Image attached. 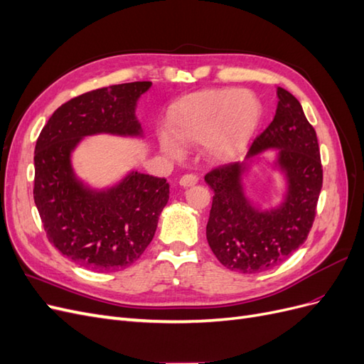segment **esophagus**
Wrapping results in <instances>:
<instances>
[{"mask_svg": "<svg viewBox=\"0 0 364 364\" xmlns=\"http://www.w3.org/2000/svg\"><path fill=\"white\" fill-rule=\"evenodd\" d=\"M197 181H199V178H197L196 174H185V176H182V178H181L179 183L182 186H193V185L197 183Z\"/></svg>", "mask_w": 364, "mask_h": 364, "instance_id": "obj_1", "label": "esophagus"}]
</instances>
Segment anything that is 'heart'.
Listing matches in <instances>:
<instances>
[{"label": "heart", "mask_w": 364, "mask_h": 364, "mask_svg": "<svg viewBox=\"0 0 364 364\" xmlns=\"http://www.w3.org/2000/svg\"><path fill=\"white\" fill-rule=\"evenodd\" d=\"M261 117L262 105L250 91L222 87L194 92L173 105V134L159 132V146L171 159L183 156L182 144H205L211 158L234 159L250 144Z\"/></svg>", "instance_id": "obj_1"}]
</instances>
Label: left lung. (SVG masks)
I'll return each mask as SVG.
<instances>
[{"instance_id":"8db88e82","label":"left lung","mask_w":364,"mask_h":364,"mask_svg":"<svg viewBox=\"0 0 364 364\" xmlns=\"http://www.w3.org/2000/svg\"><path fill=\"white\" fill-rule=\"evenodd\" d=\"M277 94V114L253 141L246 159L220 165L205 176L214 191L206 225L208 245L225 267L240 273L278 266L305 243L322 190L323 171L316 130L294 95L284 87H278ZM264 149L279 150L274 168L286 179L283 202L270 210L253 205L242 183V176Z\"/></svg>"}]
</instances>
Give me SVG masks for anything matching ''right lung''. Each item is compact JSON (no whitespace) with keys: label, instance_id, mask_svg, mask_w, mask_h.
<instances>
[{"label":"right lung","instance_id":"1","mask_svg":"<svg viewBox=\"0 0 364 364\" xmlns=\"http://www.w3.org/2000/svg\"><path fill=\"white\" fill-rule=\"evenodd\" d=\"M150 86L121 83L71 98L54 111L36 141L33 197L48 241L94 272L126 269L142 255L168 202L170 185L129 171L118 183L95 190L77 178L71 155L85 136H142L135 111Z\"/></svg>","mask_w":364,"mask_h":364}]
</instances>
